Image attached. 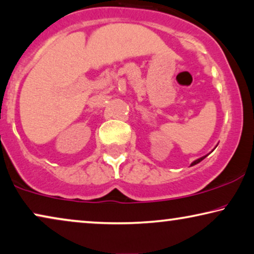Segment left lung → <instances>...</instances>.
<instances>
[{
  "mask_svg": "<svg viewBox=\"0 0 254 254\" xmlns=\"http://www.w3.org/2000/svg\"><path fill=\"white\" fill-rule=\"evenodd\" d=\"M207 156V155H206ZM206 156H202V158H200V159H198V160H195V161L194 162H192V164H191V166H194V164H197V163H199L200 161H202V160L203 159H205L206 158Z\"/></svg>",
  "mask_w": 254,
  "mask_h": 254,
  "instance_id": "8db88e82",
  "label": "left lung"
}]
</instances>
